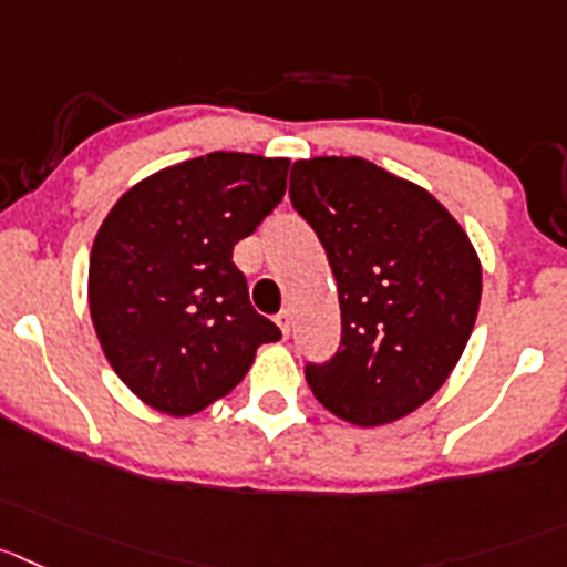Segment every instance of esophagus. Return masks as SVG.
<instances>
[{
    "mask_svg": "<svg viewBox=\"0 0 567 567\" xmlns=\"http://www.w3.org/2000/svg\"><path fill=\"white\" fill-rule=\"evenodd\" d=\"M275 322H278V328L284 337H289V333H292V315H289V311H280V315L275 317Z\"/></svg>",
    "mask_w": 567,
    "mask_h": 567,
    "instance_id": "34e87169",
    "label": "esophagus"
}]
</instances>
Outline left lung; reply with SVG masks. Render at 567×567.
Masks as SVG:
<instances>
[{"label":"left lung","mask_w":567,"mask_h":567,"mask_svg":"<svg viewBox=\"0 0 567 567\" xmlns=\"http://www.w3.org/2000/svg\"><path fill=\"white\" fill-rule=\"evenodd\" d=\"M292 208L337 278L342 342L306 364L317 401L353 425L423 406L456 368L482 300V264L425 188L364 158L295 161Z\"/></svg>","instance_id":"obj_1"}]
</instances>
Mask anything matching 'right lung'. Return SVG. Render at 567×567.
<instances>
[{"instance_id":"obj_1","label":"right lung","mask_w":567,"mask_h":567,"mask_svg":"<svg viewBox=\"0 0 567 567\" xmlns=\"http://www.w3.org/2000/svg\"><path fill=\"white\" fill-rule=\"evenodd\" d=\"M289 158L208 153L118 197L91 247L89 306L111 368L147 406L186 417L228 395L278 342L234 247L287 192Z\"/></svg>"}]
</instances>
